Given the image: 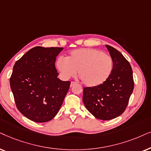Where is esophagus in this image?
<instances>
[{"label": "esophagus", "instance_id": "obj_1", "mask_svg": "<svg viewBox=\"0 0 151 151\" xmlns=\"http://www.w3.org/2000/svg\"><path fill=\"white\" fill-rule=\"evenodd\" d=\"M75 84H76L75 82L72 81V82H71V83H70V87H72V86H73L74 85H75Z\"/></svg>", "mask_w": 151, "mask_h": 151}]
</instances>
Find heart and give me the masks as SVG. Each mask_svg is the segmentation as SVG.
Here are the masks:
<instances>
[{"label": "heart", "mask_w": 151, "mask_h": 151, "mask_svg": "<svg viewBox=\"0 0 151 151\" xmlns=\"http://www.w3.org/2000/svg\"><path fill=\"white\" fill-rule=\"evenodd\" d=\"M57 68L64 79L77 73L88 87H96L105 83L111 75L113 61L109 55L92 48L75 50L66 58L59 57Z\"/></svg>", "instance_id": "1"}]
</instances>
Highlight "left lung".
<instances>
[{"mask_svg": "<svg viewBox=\"0 0 151 151\" xmlns=\"http://www.w3.org/2000/svg\"><path fill=\"white\" fill-rule=\"evenodd\" d=\"M113 61V70L107 81L96 87L83 88V101L96 118L110 120L125 111L134 88L132 70L121 52L106 45Z\"/></svg>", "mask_w": 151, "mask_h": 151, "instance_id": "8db88e82", "label": "left lung"}]
</instances>
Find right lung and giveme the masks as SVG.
I'll return each mask as SVG.
<instances>
[{"label":"right lung","mask_w":151,"mask_h":151,"mask_svg":"<svg viewBox=\"0 0 151 151\" xmlns=\"http://www.w3.org/2000/svg\"><path fill=\"white\" fill-rule=\"evenodd\" d=\"M63 49L37 46L14 65L9 82L16 106L32 121L43 123L53 119L68 93L70 82L57 77L55 65Z\"/></svg>","instance_id":"obj_1"}]
</instances>
